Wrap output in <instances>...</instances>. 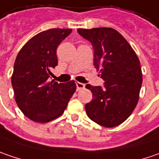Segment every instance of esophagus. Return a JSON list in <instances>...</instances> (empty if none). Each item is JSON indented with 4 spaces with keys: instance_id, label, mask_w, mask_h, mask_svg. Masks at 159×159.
Segmentation results:
<instances>
[{
    "instance_id": "esophagus-1",
    "label": "esophagus",
    "mask_w": 159,
    "mask_h": 159,
    "mask_svg": "<svg viewBox=\"0 0 159 159\" xmlns=\"http://www.w3.org/2000/svg\"><path fill=\"white\" fill-rule=\"evenodd\" d=\"M84 84H82V83H79V82H76V88H77V91H80V90H83L84 89Z\"/></svg>"
}]
</instances>
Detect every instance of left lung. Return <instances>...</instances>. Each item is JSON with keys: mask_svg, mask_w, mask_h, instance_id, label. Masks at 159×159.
<instances>
[{"mask_svg": "<svg viewBox=\"0 0 159 159\" xmlns=\"http://www.w3.org/2000/svg\"><path fill=\"white\" fill-rule=\"evenodd\" d=\"M77 32L92 43L94 66L105 81L103 87L86 84L93 98L85 105L87 116L102 126H117L130 116L139 100L142 84L139 58L113 28H79Z\"/></svg>", "mask_w": 159, "mask_h": 159, "instance_id": "left-lung-1", "label": "left lung"}]
</instances>
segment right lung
Returning a JSON list of instances; mask_svg holds the SVG:
<instances>
[{
    "instance_id": "right-lung-1",
    "label": "right lung",
    "mask_w": 159,
    "mask_h": 159,
    "mask_svg": "<svg viewBox=\"0 0 159 159\" xmlns=\"http://www.w3.org/2000/svg\"><path fill=\"white\" fill-rule=\"evenodd\" d=\"M72 29L52 28L32 37L17 54L11 75L15 100L22 113L34 122L48 123L64 113L76 90L74 81H51L58 65L56 51Z\"/></svg>"
}]
</instances>
